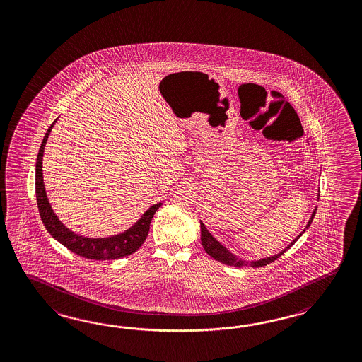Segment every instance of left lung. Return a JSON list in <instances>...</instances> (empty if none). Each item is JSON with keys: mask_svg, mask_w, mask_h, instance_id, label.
Returning <instances> with one entry per match:
<instances>
[{"mask_svg": "<svg viewBox=\"0 0 362 362\" xmlns=\"http://www.w3.org/2000/svg\"><path fill=\"white\" fill-rule=\"evenodd\" d=\"M317 211V210H315ZM315 211L313 212V216H311L310 220H309V224L306 226V228H309V226L311 224V221H313V218H314V215H315ZM298 235V237H300ZM297 237V238H298ZM297 238L294 240L293 243L297 241ZM201 241H202L203 249L206 250V252L211 255L214 259H216V261L221 262V263H224V264H228V266H235V267H241V266H249V267H263V266H267L269 263H272L274 261H276L279 257H281L284 252L293 245H289L286 249H284L283 252H280V254H276V255H274V257H269V258H266V259H261V261H254V262H245L241 261V259H238V258H235V255L232 254V252H228L227 249L223 246V245L218 244V241L211 235L210 232L206 229V227L203 226V223H201Z\"/></svg>", "mask_w": 362, "mask_h": 362, "instance_id": "1", "label": "left lung"}]
</instances>
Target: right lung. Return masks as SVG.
Wrapping results in <instances>:
<instances>
[{"label":"right lung","instance_id":"1","mask_svg":"<svg viewBox=\"0 0 362 362\" xmlns=\"http://www.w3.org/2000/svg\"><path fill=\"white\" fill-rule=\"evenodd\" d=\"M54 122L44 135L40 150L37 153V159H36L35 193H36L37 209H39L44 227L47 228V230L51 233L52 237L56 238L59 244L68 247L70 252H76L87 259L110 261V259L127 257L136 252L144 244V240L147 238L153 214L158 211L161 203H156L152 206L151 209L146 211L144 216L138 220V223H135L133 227L127 229V232H124L122 235L108 237V238H86L82 235H76L71 230H69L68 228L65 227L54 215L51 204L48 202L45 189H44V182H42V152Z\"/></svg>","mask_w":362,"mask_h":362}]
</instances>
